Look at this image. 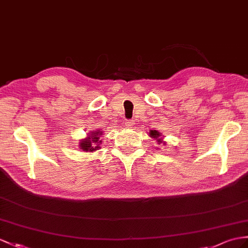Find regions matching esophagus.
<instances>
[{
  "instance_id": "obj_1",
  "label": "esophagus",
  "mask_w": 248,
  "mask_h": 248,
  "mask_svg": "<svg viewBox=\"0 0 248 248\" xmlns=\"http://www.w3.org/2000/svg\"><path fill=\"white\" fill-rule=\"evenodd\" d=\"M125 125L127 126V127H132V126L135 125V121H134V120H128V121H126V122H125Z\"/></svg>"
}]
</instances>
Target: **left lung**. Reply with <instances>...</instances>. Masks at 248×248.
Masks as SVG:
<instances>
[{"label":"left lung","instance_id":"8db88e82","mask_svg":"<svg viewBox=\"0 0 248 248\" xmlns=\"http://www.w3.org/2000/svg\"><path fill=\"white\" fill-rule=\"evenodd\" d=\"M149 136L152 137L153 139H155V140H156V143H158L159 145L160 144H163L164 145L165 142L163 141V137H162V134L161 132H159L158 130H149Z\"/></svg>","mask_w":248,"mask_h":248}]
</instances>
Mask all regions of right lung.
I'll return each instance as SVG.
<instances>
[{"mask_svg":"<svg viewBox=\"0 0 248 248\" xmlns=\"http://www.w3.org/2000/svg\"><path fill=\"white\" fill-rule=\"evenodd\" d=\"M102 135H103V132L101 130L90 131L86 138L82 139V140L78 142V147L82 149V152L85 153L95 152V150L101 148L100 144L102 143V140L100 138Z\"/></svg>","mask_w":248,"mask_h":248,"instance_id":"1","label":"right lung"}]
</instances>
